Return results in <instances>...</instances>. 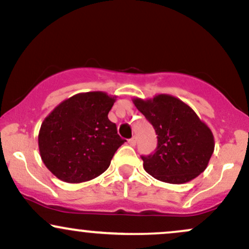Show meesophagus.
<instances>
[{
  "mask_svg": "<svg viewBox=\"0 0 249 249\" xmlns=\"http://www.w3.org/2000/svg\"><path fill=\"white\" fill-rule=\"evenodd\" d=\"M128 144H130L131 146H136V144H137V139H136V137H133V138H131L130 141H128Z\"/></svg>",
  "mask_w": 249,
  "mask_h": 249,
  "instance_id": "34e87169",
  "label": "esophagus"
}]
</instances>
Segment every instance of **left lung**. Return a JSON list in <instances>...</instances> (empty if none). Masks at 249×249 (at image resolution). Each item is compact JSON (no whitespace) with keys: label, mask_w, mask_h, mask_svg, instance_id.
<instances>
[{"label":"left lung","mask_w":249,"mask_h":249,"mask_svg":"<svg viewBox=\"0 0 249 249\" xmlns=\"http://www.w3.org/2000/svg\"><path fill=\"white\" fill-rule=\"evenodd\" d=\"M132 101L158 138L156 152L142 157L148 174L164 182L185 184L206 170L214 151V137L192 107L165 93Z\"/></svg>","instance_id":"obj_1"}]
</instances>
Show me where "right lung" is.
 Returning a JSON list of instances; mask_svg holds the SVG:
<instances>
[{"label": "right lung", "instance_id": "obj_1", "mask_svg": "<svg viewBox=\"0 0 249 249\" xmlns=\"http://www.w3.org/2000/svg\"><path fill=\"white\" fill-rule=\"evenodd\" d=\"M116 96L83 92L57 105L39 128L43 162L62 181L77 184L101 176L124 139L107 118Z\"/></svg>", "mask_w": 249, "mask_h": 249}]
</instances>
